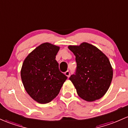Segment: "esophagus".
Listing matches in <instances>:
<instances>
[{"mask_svg": "<svg viewBox=\"0 0 128 128\" xmlns=\"http://www.w3.org/2000/svg\"><path fill=\"white\" fill-rule=\"evenodd\" d=\"M70 74V73L69 71H66L65 72V75H66V76H67V77H69Z\"/></svg>", "mask_w": 128, "mask_h": 128, "instance_id": "esophagus-1", "label": "esophagus"}]
</instances>
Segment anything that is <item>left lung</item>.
<instances>
[{"label": "left lung", "instance_id": "8db88e82", "mask_svg": "<svg viewBox=\"0 0 128 128\" xmlns=\"http://www.w3.org/2000/svg\"><path fill=\"white\" fill-rule=\"evenodd\" d=\"M76 62L75 75L69 80L78 95L87 102H94L104 95L113 77V70L108 58L98 48L87 42L69 46Z\"/></svg>", "mask_w": 128, "mask_h": 128}]
</instances>
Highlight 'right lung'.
I'll use <instances>...</instances> for the list:
<instances>
[{"instance_id":"add662e5","label":"right lung","mask_w":128,"mask_h":128,"mask_svg":"<svg viewBox=\"0 0 128 128\" xmlns=\"http://www.w3.org/2000/svg\"><path fill=\"white\" fill-rule=\"evenodd\" d=\"M59 50L58 46L43 43L22 64L20 76L25 90L39 103H48L56 97L67 78L60 71L55 60Z\"/></svg>"}]
</instances>
